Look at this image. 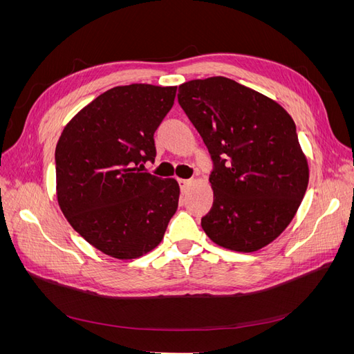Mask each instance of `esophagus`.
Masks as SVG:
<instances>
[{
	"label": "esophagus",
	"instance_id": "obj_1",
	"mask_svg": "<svg viewBox=\"0 0 354 354\" xmlns=\"http://www.w3.org/2000/svg\"><path fill=\"white\" fill-rule=\"evenodd\" d=\"M192 183H194V181H192V180L178 178V185H180V189H181V192H183V194L192 186Z\"/></svg>",
	"mask_w": 354,
	"mask_h": 354
}]
</instances>
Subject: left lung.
I'll use <instances>...</instances> for the list:
<instances>
[{"label": "left lung", "instance_id": "obj_1", "mask_svg": "<svg viewBox=\"0 0 354 354\" xmlns=\"http://www.w3.org/2000/svg\"><path fill=\"white\" fill-rule=\"evenodd\" d=\"M177 97L214 162V203L202 229L223 248L261 250L288 227L307 190L294 120L279 103L224 77L181 84Z\"/></svg>", "mask_w": 354, "mask_h": 354}]
</instances>
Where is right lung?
<instances>
[{"mask_svg": "<svg viewBox=\"0 0 354 354\" xmlns=\"http://www.w3.org/2000/svg\"><path fill=\"white\" fill-rule=\"evenodd\" d=\"M177 87H113L75 115L56 146L62 212L81 236L113 259H138L160 243L178 207L174 178L142 173L155 160L153 134Z\"/></svg>", "mask_w": 354, "mask_h": 354, "instance_id": "1", "label": "right lung"}]
</instances>
